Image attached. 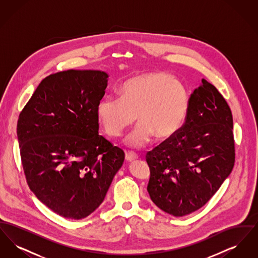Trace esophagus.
I'll return each mask as SVG.
<instances>
[{
	"instance_id": "1",
	"label": "esophagus",
	"mask_w": 258,
	"mask_h": 258,
	"mask_svg": "<svg viewBox=\"0 0 258 258\" xmlns=\"http://www.w3.org/2000/svg\"><path fill=\"white\" fill-rule=\"evenodd\" d=\"M137 155L134 153V152H126L125 153V160L128 161V162H132V161H135L137 159Z\"/></svg>"
}]
</instances>
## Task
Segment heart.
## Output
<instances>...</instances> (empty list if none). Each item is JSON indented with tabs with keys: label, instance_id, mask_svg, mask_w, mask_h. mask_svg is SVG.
<instances>
[{
	"label": "heart",
	"instance_id": "obj_1",
	"mask_svg": "<svg viewBox=\"0 0 258 258\" xmlns=\"http://www.w3.org/2000/svg\"><path fill=\"white\" fill-rule=\"evenodd\" d=\"M189 97L183 83L171 74L152 73L127 79L120 87V98L107 96L98 102V120L111 137L140 121L126 139L132 148L144 147L154 135L166 139L183 125Z\"/></svg>",
	"mask_w": 258,
	"mask_h": 258
}]
</instances>
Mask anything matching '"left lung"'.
Returning <instances> with one entry per match:
<instances>
[{"mask_svg": "<svg viewBox=\"0 0 258 258\" xmlns=\"http://www.w3.org/2000/svg\"><path fill=\"white\" fill-rule=\"evenodd\" d=\"M189 97L184 123L148 152L147 190L162 211L183 217L204 206L233 169V118L229 105L207 80Z\"/></svg>", "mask_w": 258, "mask_h": 258, "instance_id": "8db88e82", "label": "left lung"}]
</instances>
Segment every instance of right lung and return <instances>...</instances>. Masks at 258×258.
<instances>
[{
  "instance_id": "1",
  "label": "right lung",
  "mask_w": 258,
  "mask_h": 258,
  "mask_svg": "<svg viewBox=\"0 0 258 258\" xmlns=\"http://www.w3.org/2000/svg\"><path fill=\"white\" fill-rule=\"evenodd\" d=\"M108 75L69 70L46 76L17 122L27 184L56 214L81 220L102 203L124 160L98 135L97 107Z\"/></svg>"
}]
</instances>
